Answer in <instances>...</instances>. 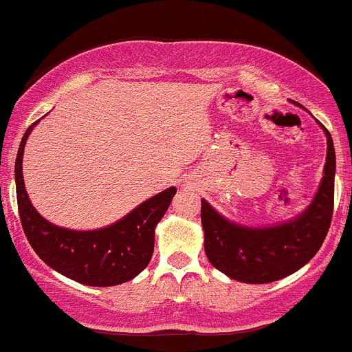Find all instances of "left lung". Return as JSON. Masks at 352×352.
I'll return each instance as SVG.
<instances>
[{
    "label": "left lung",
    "mask_w": 352,
    "mask_h": 352,
    "mask_svg": "<svg viewBox=\"0 0 352 352\" xmlns=\"http://www.w3.org/2000/svg\"><path fill=\"white\" fill-rule=\"evenodd\" d=\"M325 136L324 179L314 202L300 218L274 228H243L226 221L201 201L204 250L218 271L236 281L264 285L296 272L320 250L332 221L336 175V150L327 129Z\"/></svg>",
    "instance_id": "left-lung-1"
}]
</instances>
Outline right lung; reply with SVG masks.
<instances>
[{
    "mask_svg": "<svg viewBox=\"0 0 352 352\" xmlns=\"http://www.w3.org/2000/svg\"><path fill=\"white\" fill-rule=\"evenodd\" d=\"M35 124L25 131L15 162L20 221L35 254L49 267L87 286H116L136 278L150 264L155 226L168 209L177 189L170 187L156 194L116 225L97 232H73L51 225L35 211L23 186V148Z\"/></svg>",
    "mask_w": 352,
    "mask_h": 352,
    "instance_id": "obj_1",
    "label": "right lung"
}]
</instances>
